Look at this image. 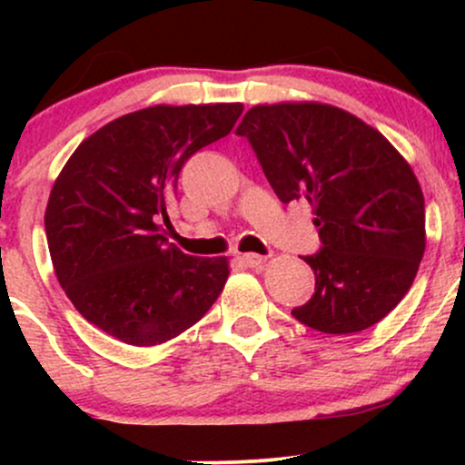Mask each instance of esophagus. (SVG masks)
I'll use <instances>...</instances> for the list:
<instances>
[{"label": "esophagus", "mask_w": 465, "mask_h": 465, "mask_svg": "<svg viewBox=\"0 0 465 465\" xmlns=\"http://www.w3.org/2000/svg\"><path fill=\"white\" fill-rule=\"evenodd\" d=\"M240 260H242V262L247 266H253V269H258V266L264 264V258H262V255H258V253H242V255H240Z\"/></svg>", "instance_id": "obj_1"}]
</instances>
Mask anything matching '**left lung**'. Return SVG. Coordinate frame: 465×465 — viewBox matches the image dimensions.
Segmentation results:
<instances>
[{"label":"left lung","instance_id":"1","mask_svg":"<svg viewBox=\"0 0 465 465\" xmlns=\"http://www.w3.org/2000/svg\"><path fill=\"white\" fill-rule=\"evenodd\" d=\"M247 137L282 203L308 201L322 249L314 295L292 317L325 334L371 328L407 295L426 247L424 194L382 133L322 103L258 104Z\"/></svg>","mask_w":465,"mask_h":465}]
</instances>
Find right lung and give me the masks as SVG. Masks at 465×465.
<instances>
[{
    "label": "right lung",
    "instance_id": "1",
    "mask_svg": "<svg viewBox=\"0 0 465 465\" xmlns=\"http://www.w3.org/2000/svg\"><path fill=\"white\" fill-rule=\"evenodd\" d=\"M240 114V103L148 106L104 124L69 157L47 201L45 236L58 284L95 328L151 348L218 300L227 258L185 255L162 223L170 225L183 163Z\"/></svg>",
    "mask_w": 465,
    "mask_h": 465
}]
</instances>
